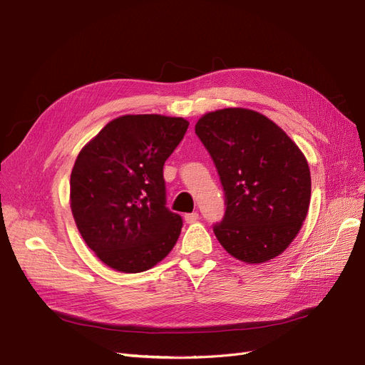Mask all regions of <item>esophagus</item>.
Returning <instances> with one entry per match:
<instances>
[{
  "mask_svg": "<svg viewBox=\"0 0 365 365\" xmlns=\"http://www.w3.org/2000/svg\"><path fill=\"white\" fill-rule=\"evenodd\" d=\"M200 219V213H196V212H193V213H187L185 216H184V220L187 224H193V222H196V220Z\"/></svg>",
  "mask_w": 365,
  "mask_h": 365,
  "instance_id": "obj_1",
  "label": "esophagus"
}]
</instances>
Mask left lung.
Returning a JSON list of instances; mask_svg holds the SVG:
<instances>
[{"mask_svg": "<svg viewBox=\"0 0 365 365\" xmlns=\"http://www.w3.org/2000/svg\"><path fill=\"white\" fill-rule=\"evenodd\" d=\"M225 195L213 225L231 256L262 263L277 257L302 228L311 202V172L295 143L264 115L227 108L197 120Z\"/></svg>", "mask_w": 365, "mask_h": 365, "instance_id": "1", "label": "left lung"}]
</instances>
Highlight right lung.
Instances as JSON below:
<instances>
[{
    "mask_svg": "<svg viewBox=\"0 0 365 365\" xmlns=\"http://www.w3.org/2000/svg\"><path fill=\"white\" fill-rule=\"evenodd\" d=\"M187 128L181 117L123 115L77 155L71 212L86 245L109 268L150 269L178 240L182 217L165 207L163 168Z\"/></svg>",
    "mask_w": 365,
    "mask_h": 365,
    "instance_id": "obj_1",
    "label": "right lung"
}]
</instances>
